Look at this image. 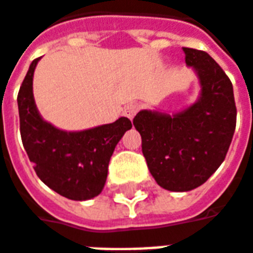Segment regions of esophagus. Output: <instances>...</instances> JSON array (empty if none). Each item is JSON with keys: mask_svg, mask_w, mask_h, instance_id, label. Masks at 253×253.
Segmentation results:
<instances>
[{"mask_svg": "<svg viewBox=\"0 0 253 253\" xmlns=\"http://www.w3.org/2000/svg\"><path fill=\"white\" fill-rule=\"evenodd\" d=\"M138 111V106L136 104H128V105L124 108V115L128 117V119H133L134 115L137 113Z\"/></svg>", "mask_w": 253, "mask_h": 253, "instance_id": "1", "label": "esophagus"}]
</instances>
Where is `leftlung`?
Listing matches in <instances>:
<instances>
[{
    "label": "left lung",
    "mask_w": 253,
    "mask_h": 253,
    "mask_svg": "<svg viewBox=\"0 0 253 253\" xmlns=\"http://www.w3.org/2000/svg\"><path fill=\"white\" fill-rule=\"evenodd\" d=\"M183 50L200 81L199 100L174 115L145 109L133 119L149 172L172 192L206 183L225 159L236 128L232 83L225 72L207 52Z\"/></svg>",
    "instance_id": "left-lung-1"
}]
</instances>
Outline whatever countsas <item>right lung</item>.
<instances>
[{"mask_svg":"<svg viewBox=\"0 0 253 253\" xmlns=\"http://www.w3.org/2000/svg\"><path fill=\"white\" fill-rule=\"evenodd\" d=\"M40 58L29 66L18 92L22 144L36 173L43 184L70 200H89L105 185L108 165L130 120L120 117L81 132H65L40 116L33 97V75Z\"/></svg>","mask_w":253,"mask_h":253,"instance_id":"add662e5","label":"right lung"}]
</instances>
